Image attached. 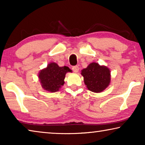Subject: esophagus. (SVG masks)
Instances as JSON below:
<instances>
[{"label":"esophagus","mask_w":145,"mask_h":145,"mask_svg":"<svg viewBox=\"0 0 145 145\" xmlns=\"http://www.w3.org/2000/svg\"><path fill=\"white\" fill-rule=\"evenodd\" d=\"M72 70L73 71V72L77 73L78 72V71L79 70V67L78 66H74V67H72Z\"/></svg>","instance_id":"obj_1"}]
</instances>
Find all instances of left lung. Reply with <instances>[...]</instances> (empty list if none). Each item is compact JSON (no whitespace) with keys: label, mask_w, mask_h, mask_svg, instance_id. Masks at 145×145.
I'll return each instance as SVG.
<instances>
[{"label":"left lung","mask_w":145,"mask_h":145,"mask_svg":"<svg viewBox=\"0 0 145 145\" xmlns=\"http://www.w3.org/2000/svg\"><path fill=\"white\" fill-rule=\"evenodd\" d=\"M84 83L91 91L100 93L104 91L110 83L111 73L109 68L92 63L82 70Z\"/></svg>","instance_id":"left-lung-1"}]
</instances>
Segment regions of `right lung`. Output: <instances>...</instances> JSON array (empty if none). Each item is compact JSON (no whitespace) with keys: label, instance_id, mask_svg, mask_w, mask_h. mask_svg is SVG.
<instances>
[{"label":"right lung","instance_id":"right-lung-1","mask_svg":"<svg viewBox=\"0 0 145 145\" xmlns=\"http://www.w3.org/2000/svg\"><path fill=\"white\" fill-rule=\"evenodd\" d=\"M68 67H59L55 63H51L39 73V78L44 89L50 92L57 91L64 84L66 73L70 72Z\"/></svg>","mask_w":145,"mask_h":145}]
</instances>
